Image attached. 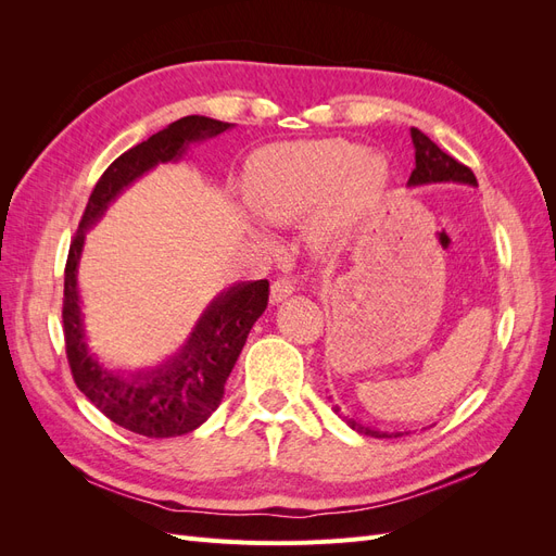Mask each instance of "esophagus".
<instances>
[{"mask_svg": "<svg viewBox=\"0 0 556 556\" xmlns=\"http://www.w3.org/2000/svg\"><path fill=\"white\" fill-rule=\"evenodd\" d=\"M294 292V282L288 280V278H280V280H274L271 285V304H280V301H285L288 296H292Z\"/></svg>", "mask_w": 556, "mask_h": 556, "instance_id": "esophagus-1", "label": "esophagus"}]
</instances>
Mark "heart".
Masks as SVG:
<instances>
[{
  "mask_svg": "<svg viewBox=\"0 0 556 556\" xmlns=\"http://www.w3.org/2000/svg\"><path fill=\"white\" fill-rule=\"evenodd\" d=\"M390 188V164L348 139L299 141L268 148L245 174L250 208L271 225L306 217L319 245L339 241L371 215Z\"/></svg>",
  "mask_w": 556,
  "mask_h": 556,
  "instance_id": "b5f03b06",
  "label": "heart"
}]
</instances>
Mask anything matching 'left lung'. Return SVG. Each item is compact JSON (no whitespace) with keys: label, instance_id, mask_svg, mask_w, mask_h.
<instances>
[{"label":"left lung","instance_id":"left-lung-1","mask_svg":"<svg viewBox=\"0 0 556 556\" xmlns=\"http://www.w3.org/2000/svg\"><path fill=\"white\" fill-rule=\"evenodd\" d=\"M410 137H413V146H415V169L408 178V188H419V185H431V182H462V185H478L473 172L464 166L462 162H457L454 157H450L447 153L435 146L427 134L419 131L417 127L410 129ZM331 399V396H329ZM333 413L343 417V422L355 429L357 433L364 435H374V439H399L403 433H390V431H378L371 427H364L362 422H357L355 417L343 415L339 406H333Z\"/></svg>","mask_w":556,"mask_h":556}]
</instances>
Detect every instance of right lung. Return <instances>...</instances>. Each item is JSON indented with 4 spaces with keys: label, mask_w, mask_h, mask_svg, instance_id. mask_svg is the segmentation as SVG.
<instances>
[{
    "label": "right lung",
    "mask_w": 556,
    "mask_h": 556,
    "mask_svg": "<svg viewBox=\"0 0 556 556\" xmlns=\"http://www.w3.org/2000/svg\"><path fill=\"white\" fill-rule=\"evenodd\" d=\"M233 127L206 115H185L129 148L97 180L64 268V343L78 390L111 422L148 439H174L201 427L220 406L225 382L245 345L248 333L268 304V282H237L217 294L201 313L188 341L174 357L139 371H113L88 348L78 294V264L86 231L102 220L121 197L157 164L178 162L190 143L217 137Z\"/></svg>",
    "instance_id": "right-lung-1"
}]
</instances>
